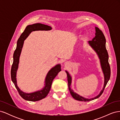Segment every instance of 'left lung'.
Returning a JSON list of instances; mask_svg holds the SVG:
<instances>
[{"label":"left lung","mask_w":120,"mask_h":120,"mask_svg":"<svg viewBox=\"0 0 120 120\" xmlns=\"http://www.w3.org/2000/svg\"><path fill=\"white\" fill-rule=\"evenodd\" d=\"M96 34L95 37L90 41H89L90 45L92 47V49L95 50L100 60V63L101 69L104 75V85L103 90L100 92V94L97 96L94 97L92 99H86L78 95V94L74 92V90L71 88V77L69 74L68 71H66L67 74L68 82V89L70 90L71 96L76 100L88 101L93 100L99 98L101 94H103L104 90L107 85L108 81H109L111 75V68L109 63V56L107 50L106 48V38L101 30L97 27H95Z\"/></svg>","instance_id":"left-lung-1"}]
</instances>
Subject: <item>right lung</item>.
I'll list each match as a JSON object with an SVG mask.
<instances>
[{"label": "right lung", "instance_id": "1", "mask_svg": "<svg viewBox=\"0 0 120 120\" xmlns=\"http://www.w3.org/2000/svg\"><path fill=\"white\" fill-rule=\"evenodd\" d=\"M52 29L51 26L39 23L28 25L25 28V30L21 34L17 41L16 48L13 54V61L11 69V78L20 96L23 99L26 101H38L45 98L50 91L53 79L57 75V74L61 71V66L60 64H56V66L50 69L46 76L44 88H43L42 90L37 92L31 93H24L20 90L17 85L16 78V72L18 67H19V57L24 40L27 38L29 34L32 31L36 30H50Z\"/></svg>", "mask_w": 120, "mask_h": 120}]
</instances>
